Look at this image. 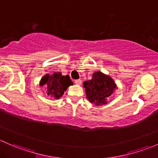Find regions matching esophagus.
Returning a JSON list of instances; mask_svg holds the SVG:
<instances>
[{"instance_id":"34e87169","label":"esophagus","mask_w":158,"mask_h":158,"mask_svg":"<svg viewBox=\"0 0 158 158\" xmlns=\"http://www.w3.org/2000/svg\"><path fill=\"white\" fill-rule=\"evenodd\" d=\"M75 83L76 84V85H81V84H82V80H81V79H76V80H75Z\"/></svg>"}]
</instances>
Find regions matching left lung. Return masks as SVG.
Returning a JSON list of instances; mask_svg holds the SVG:
<instances>
[{"label": "left lung", "mask_w": 158, "mask_h": 158, "mask_svg": "<svg viewBox=\"0 0 158 158\" xmlns=\"http://www.w3.org/2000/svg\"><path fill=\"white\" fill-rule=\"evenodd\" d=\"M83 86L85 88V95L90 102L96 106L106 105L107 98L117 89L116 84L109 76L101 72H95L91 80L85 81Z\"/></svg>", "instance_id": "8db88e82"}]
</instances>
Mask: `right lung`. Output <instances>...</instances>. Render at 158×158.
I'll list each match as a JSON object with an SVG mask.
<instances>
[{"instance_id":"right-lung-1","label":"right lung","mask_w":158,"mask_h":158,"mask_svg":"<svg viewBox=\"0 0 158 158\" xmlns=\"http://www.w3.org/2000/svg\"><path fill=\"white\" fill-rule=\"evenodd\" d=\"M73 82L68 75L62 76L60 73H54L52 75L47 74L41 79L40 85L46 87L47 95L55 98H60Z\"/></svg>"}]
</instances>
